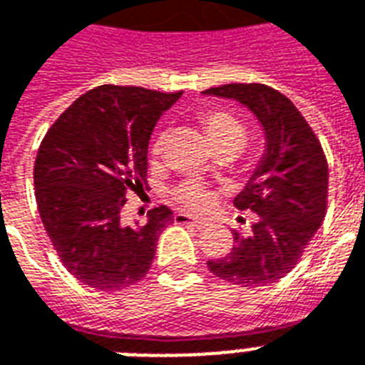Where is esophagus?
<instances>
[{
  "label": "esophagus",
  "mask_w": 365,
  "mask_h": 365,
  "mask_svg": "<svg viewBox=\"0 0 365 365\" xmlns=\"http://www.w3.org/2000/svg\"><path fill=\"white\" fill-rule=\"evenodd\" d=\"M174 222H176V224H189V226L197 227V230H202V227L208 226L207 220L195 218V216H191V214H185V212L174 214Z\"/></svg>",
  "instance_id": "obj_1"
}]
</instances>
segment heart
Segmentation results:
<instances>
[{
    "label": "heart",
    "instance_id": "obj_1",
    "mask_svg": "<svg viewBox=\"0 0 365 365\" xmlns=\"http://www.w3.org/2000/svg\"><path fill=\"white\" fill-rule=\"evenodd\" d=\"M202 130L207 133V139L210 141V145H232L235 149H241L245 143V130L241 126V122L233 115L226 113V110H208L201 115ZM153 151H163V138H158L153 145ZM180 205H185L195 210H201L210 202V195L197 183H185L174 193Z\"/></svg>",
    "mask_w": 365,
    "mask_h": 365
}]
</instances>
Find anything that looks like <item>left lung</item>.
<instances>
[{"mask_svg": "<svg viewBox=\"0 0 365 365\" xmlns=\"http://www.w3.org/2000/svg\"><path fill=\"white\" fill-rule=\"evenodd\" d=\"M202 96L232 99L249 108L266 141L257 168L233 199L239 210L258 214L252 233H233L232 252L208 260V269L241 287L269 285L297 266L324 222L327 160L304 116L277 90L264 83H226Z\"/></svg>", "mask_w": 365, "mask_h": 365, "instance_id": "8db88e82", "label": "left lung"}]
</instances>
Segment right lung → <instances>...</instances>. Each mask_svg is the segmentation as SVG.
I'll list each match as a JSON object with an SVG mask.
<instances>
[{"mask_svg": "<svg viewBox=\"0 0 365 365\" xmlns=\"http://www.w3.org/2000/svg\"><path fill=\"white\" fill-rule=\"evenodd\" d=\"M182 97L135 86H99L49 128L34 164L36 202L61 262L78 282L118 291L145 277L168 207L122 226L128 191L147 183V149L164 110Z\"/></svg>", "mask_w": 365, "mask_h": 365, "instance_id": "add662e5", "label": "right lung"}]
</instances>
